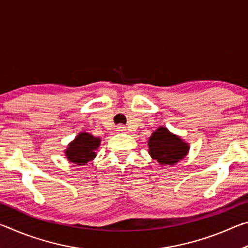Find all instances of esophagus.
I'll list each match as a JSON object with an SVG mask.
<instances>
[{
	"mask_svg": "<svg viewBox=\"0 0 248 248\" xmlns=\"http://www.w3.org/2000/svg\"><path fill=\"white\" fill-rule=\"evenodd\" d=\"M117 131L124 132L125 131V127H124V124H118V125H117Z\"/></svg>",
	"mask_w": 248,
	"mask_h": 248,
	"instance_id": "obj_1",
	"label": "esophagus"
}]
</instances>
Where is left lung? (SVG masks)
Here are the masks:
<instances>
[{
    "mask_svg": "<svg viewBox=\"0 0 248 248\" xmlns=\"http://www.w3.org/2000/svg\"><path fill=\"white\" fill-rule=\"evenodd\" d=\"M150 155L162 165H174L184 158L189 150L179 137L171 134L164 127H159L149 139Z\"/></svg>",
    "mask_w": 248,
    "mask_h": 248,
    "instance_id": "obj_1",
    "label": "left lung"
}]
</instances>
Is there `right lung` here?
Wrapping results in <instances>:
<instances>
[{"label":"right lung","mask_w":248,"mask_h":248,"mask_svg":"<svg viewBox=\"0 0 248 248\" xmlns=\"http://www.w3.org/2000/svg\"><path fill=\"white\" fill-rule=\"evenodd\" d=\"M100 139L94 138L92 134L82 132L75 138L73 142L69 144L68 150L65 151L66 157L70 162L78 165H85L96 156L95 150L98 148Z\"/></svg>","instance_id":"1"}]
</instances>
